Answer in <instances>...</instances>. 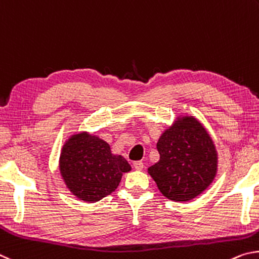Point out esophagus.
I'll use <instances>...</instances> for the list:
<instances>
[{"label": "esophagus", "mask_w": 259, "mask_h": 259, "mask_svg": "<svg viewBox=\"0 0 259 259\" xmlns=\"http://www.w3.org/2000/svg\"><path fill=\"white\" fill-rule=\"evenodd\" d=\"M133 166H134V168L137 169V170H142V169H143V167H144V165H143V162H142V161H134Z\"/></svg>", "instance_id": "1"}]
</instances>
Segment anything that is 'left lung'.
I'll use <instances>...</instances> for the list:
<instances>
[{"mask_svg":"<svg viewBox=\"0 0 259 259\" xmlns=\"http://www.w3.org/2000/svg\"><path fill=\"white\" fill-rule=\"evenodd\" d=\"M160 159L149 167L158 189L173 201H189L209 187L217 155L209 134L193 117H183L165 131L157 143Z\"/></svg>","mask_w":259,"mask_h":259,"instance_id":"left-lung-1","label":"left lung"}]
</instances>
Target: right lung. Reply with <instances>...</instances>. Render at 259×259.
Here are the masks:
<instances>
[{"label":"right lung","mask_w":259,"mask_h":259,"mask_svg":"<svg viewBox=\"0 0 259 259\" xmlns=\"http://www.w3.org/2000/svg\"><path fill=\"white\" fill-rule=\"evenodd\" d=\"M130 170L124 157L113 156L107 142L88 133L74 135L62 148L61 175L80 200H101L115 191L122 173Z\"/></svg>","instance_id":"1"}]
</instances>
